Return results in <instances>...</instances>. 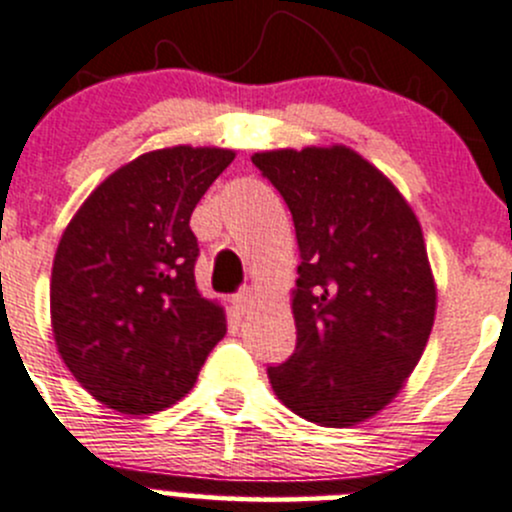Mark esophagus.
Listing matches in <instances>:
<instances>
[{
	"label": "esophagus",
	"instance_id": "34e87169",
	"mask_svg": "<svg viewBox=\"0 0 512 512\" xmlns=\"http://www.w3.org/2000/svg\"><path fill=\"white\" fill-rule=\"evenodd\" d=\"M254 303H256V291H254V288H251V286H244V288H241V291L234 296L236 311H241V313H249L251 308H254Z\"/></svg>",
	"mask_w": 512,
	"mask_h": 512
}]
</instances>
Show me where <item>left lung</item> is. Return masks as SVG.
<instances>
[{
	"label": "left lung",
	"mask_w": 512,
	"mask_h": 512,
	"mask_svg": "<svg viewBox=\"0 0 512 512\" xmlns=\"http://www.w3.org/2000/svg\"><path fill=\"white\" fill-rule=\"evenodd\" d=\"M251 161L286 201L301 251L296 351L268 366V381L296 416L356 426L396 398L433 328L421 224L401 191L348 146L261 151Z\"/></svg>",
	"instance_id": "1"
}]
</instances>
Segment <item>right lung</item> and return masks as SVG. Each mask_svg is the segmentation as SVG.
<instances>
[{
  "mask_svg": "<svg viewBox=\"0 0 512 512\" xmlns=\"http://www.w3.org/2000/svg\"><path fill=\"white\" fill-rule=\"evenodd\" d=\"M231 149L149 151L101 181L74 214L52 266L54 341L104 406L149 416L194 388L226 313L199 293L189 221Z\"/></svg>",
  "mask_w": 512,
  "mask_h": 512,
  "instance_id": "add662e5",
  "label": "right lung"
}]
</instances>
